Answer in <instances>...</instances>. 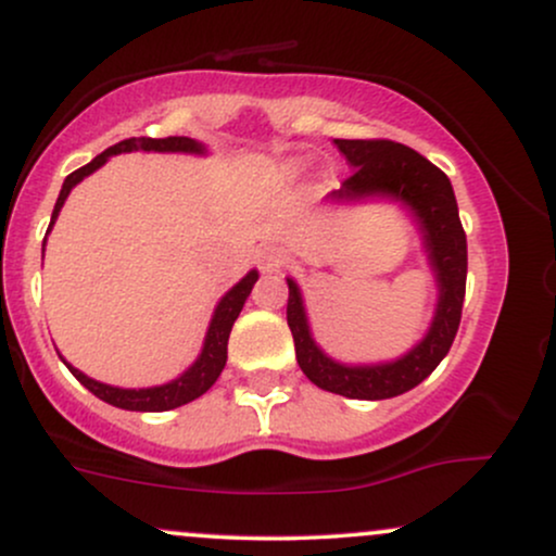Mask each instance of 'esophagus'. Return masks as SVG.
Returning <instances> with one entry per match:
<instances>
[{
	"label": "esophagus",
	"mask_w": 556,
	"mask_h": 556,
	"mask_svg": "<svg viewBox=\"0 0 556 556\" xmlns=\"http://www.w3.org/2000/svg\"><path fill=\"white\" fill-rule=\"evenodd\" d=\"M282 264V251L277 245H264L258 248V266L264 271H277Z\"/></svg>",
	"instance_id": "esophagus-1"
}]
</instances>
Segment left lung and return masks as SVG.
Returning a JSON list of instances; mask_svg holds the SVG:
<instances>
[{
  "instance_id": "8db88e82",
  "label": "left lung",
  "mask_w": 556,
  "mask_h": 556,
  "mask_svg": "<svg viewBox=\"0 0 556 556\" xmlns=\"http://www.w3.org/2000/svg\"><path fill=\"white\" fill-rule=\"evenodd\" d=\"M334 146L348 159L353 175L342 182L340 190H331L329 201L355 203L384 198L405 206L416 222L420 245L437 282V308L424 340L413 344L405 355L384 363H355V366L334 361L314 340L303 292L292 277H287L290 287L287 324L295 340L298 366L316 387L350 400H389L418 387L450 353L460 327L468 242H465L450 177L433 167L429 159L392 140L334 138Z\"/></svg>"
}]
</instances>
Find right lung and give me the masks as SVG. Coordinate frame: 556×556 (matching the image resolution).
<instances>
[{
  "label": "right lung",
  "instance_id": "obj_1",
  "mask_svg": "<svg viewBox=\"0 0 556 556\" xmlns=\"http://www.w3.org/2000/svg\"><path fill=\"white\" fill-rule=\"evenodd\" d=\"M130 151H154V154H195L203 156L206 154V146L198 143L193 138H185V136H172V138H127L119 140V143L110 146L106 151H101L93 162H88L86 167L75 169L73 175L65 177L62 182L60 198L54 203V212H52V222H49L47 235L52 232L56 216H60L62 206H65L70 190L75 188L80 180H86L88 175H93L96 169L104 167L110 162V156L117 154H130ZM43 248H47V240H43ZM41 248V253H43ZM258 282V271L251 269L245 277L240 279L238 285L229 287V290L222 295L219 303H216L212 321H208L206 337H203V348L198 353V358L193 361V366L185 368V371L177 376V379L167 381V384H159V387H143V389H123V387H112L104 384V381H96L91 376H86L83 371H78L75 366L62 358V363L70 368V374L80 381L88 392H93L96 397L110 402L114 407H123V410H136V413H162V410H172V407H180L188 405L201 397L203 392L214 387V381L219 379L222 368L227 363V340H229V331H232L235 318L240 316L242 305H245L248 295H251L253 285Z\"/></svg>",
  "mask_w": 556,
  "mask_h": 556
}]
</instances>
